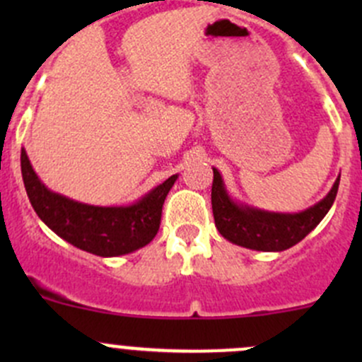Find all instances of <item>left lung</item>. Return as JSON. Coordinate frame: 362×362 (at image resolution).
<instances>
[{"mask_svg":"<svg viewBox=\"0 0 362 362\" xmlns=\"http://www.w3.org/2000/svg\"><path fill=\"white\" fill-rule=\"evenodd\" d=\"M339 177L326 198L298 214H280L243 204L229 196L222 175L214 168L211 210L218 233L231 243L262 252H282L301 242L333 206Z\"/></svg>","mask_w":362,"mask_h":362,"instance_id":"1","label":"left lung"}]
</instances>
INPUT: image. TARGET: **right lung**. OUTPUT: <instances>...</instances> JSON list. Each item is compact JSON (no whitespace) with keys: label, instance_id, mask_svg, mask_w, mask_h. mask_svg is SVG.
I'll return each instance as SVG.
<instances>
[{"label":"right lung","instance_id":"obj_1","mask_svg":"<svg viewBox=\"0 0 362 362\" xmlns=\"http://www.w3.org/2000/svg\"><path fill=\"white\" fill-rule=\"evenodd\" d=\"M21 170L36 215L68 243L101 257H117L148 245L158 235L160 211L178 175H171L138 202L126 206H96L66 198L45 187L21 151Z\"/></svg>","mask_w":362,"mask_h":362}]
</instances>
